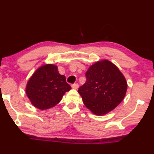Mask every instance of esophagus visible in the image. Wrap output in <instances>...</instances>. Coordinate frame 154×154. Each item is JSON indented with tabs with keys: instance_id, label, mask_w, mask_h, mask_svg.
Masks as SVG:
<instances>
[{
	"instance_id": "34e87169",
	"label": "esophagus",
	"mask_w": 154,
	"mask_h": 154,
	"mask_svg": "<svg viewBox=\"0 0 154 154\" xmlns=\"http://www.w3.org/2000/svg\"><path fill=\"white\" fill-rule=\"evenodd\" d=\"M72 89H75V90H77L79 88V85L77 83H75V84H73L72 85Z\"/></svg>"
}]
</instances>
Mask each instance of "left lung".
Wrapping results in <instances>:
<instances>
[{
  "instance_id": "8db88e82",
  "label": "left lung",
  "mask_w": 154,
  "mask_h": 154,
  "mask_svg": "<svg viewBox=\"0 0 154 154\" xmlns=\"http://www.w3.org/2000/svg\"><path fill=\"white\" fill-rule=\"evenodd\" d=\"M87 81L78 92L84 105L97 116L108 113L123 101L127 91L126 79L113 63L102 60L89 67Z\"/></svg>"
}]
</instances>
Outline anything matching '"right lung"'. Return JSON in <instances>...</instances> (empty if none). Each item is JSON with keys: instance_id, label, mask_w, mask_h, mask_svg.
Segmentation results:
<instances>
[{"instance_id": "obj_1", "label": "right lung", "mask_w": 154, "mask_h": 154, "mask_svg": "<svg viewBox=\"0 0 154 154\" xmlns=\"http://www.w3.org/2000/svg\"><path fill=\"white\" fill-rule=\"evenodd\" d=\"M70 90L65 76L59 73L56 65L48 64L35 71L28 81L26 92L34 107L46 110L58 104Z\"/></svg>"}]
</instances>
